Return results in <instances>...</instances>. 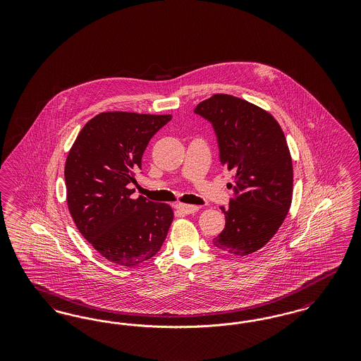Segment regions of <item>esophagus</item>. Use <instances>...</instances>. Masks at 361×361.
<instances>
[{
	"mask_svg": "<svg viewBox=\"0 0 361 361\" xmlns=\"http://www.w3.org/2000/svg\"><path fill=\"white\" fill-rule=\"evenodd\" d=\"M176 208L178 211H181L183 214H193V212H197L199 211V206H190V204H177Z\"/></svg>",
	"mask_w": 361,
	"mask_h": 361,
	"instance_id": "obj_1",
	"label": "esophagus"
}]
</instances>
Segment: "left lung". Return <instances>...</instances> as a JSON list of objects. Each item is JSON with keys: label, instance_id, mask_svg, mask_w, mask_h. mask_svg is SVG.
<instances>
[{"label": "left lung", "instance_id": "obj_1", "mask_svg": "<svg viewBox=\"0 0 361 361\" xmlns=\"http://www.w3.org/2000/svg\"><path fill=\"white\" fill-rule=\"evenodd\" d=\"M212 124L219 159L234 172V190L224 214V231L214 245L234 256H247L268 243L284 222L292 200V159L275 118L255 104L214 94L195 108Z\"/></svg>", "mask_w": 361, "mask_h": 361}]
</instances>
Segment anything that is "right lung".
I'll use <instances>...</instances> for the list:
<instances>
[{"label":"right lung","mask_w":361,"mask_h":361,"mask_svg":"<svg viewBox=\"0 0 361 361\" xmlns=\"http://www.w3.org/2000/svg\"><path fill=\"white\" fill-rule=\"evenodd\" d=\"M171 115L103 112L86 123L65 165L70 215L103 257L137 267L159 252L173 209L143 196L133 199L134 176L149 140Z\"/></svg>","instance_id":"add662e5"}]
</instances>
